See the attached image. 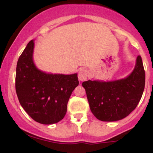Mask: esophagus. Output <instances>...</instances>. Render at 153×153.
<instances>
[{
  "label": "esophagus",
  "mask_w": 153,
  "mask_h": 153,
  "mask_svg": "<svg viewBox=\"0 0 153 153\" xmlns=\"http://www.w3.org/2000/svg\"><path fill=\"white\" fill-rule=\"evenodd\" d=\"M88 77V72L85 69H81L78 72V79L80 81H85Z\"/></svg>",
  "instance_id": "obj_1"
}]
</instances>
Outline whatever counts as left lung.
I'll list each match as a JSON object with an SVG mask.
<instances>
[{"label":"left lung","instance_id":"obj_1","mask_svg":"<svg viewBox=\"0 0 153 153\" xmlns=\"http://www.w3.org/2000/svg\"><path fill=\"white\" fill-rule=\"evenodd\" d=\"M145 84V70L139 55L134 71L127 78L107 82L88 80L82 85L93 114L103 122H114L125 118L135 109Z\"/></svg>","mask_w":153,"mask_h":153}]
</instances>
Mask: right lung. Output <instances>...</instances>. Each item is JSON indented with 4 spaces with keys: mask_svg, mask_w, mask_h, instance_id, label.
<instances>
[{
    "mask_svg": "<svg viewBox=\"0 0 153 153\" xmlns=\"http://www.w3.org/2000/svg\"><path fill=\"white\" fill-rule=\"evenodd\" d=\"M34 43H28L19 57L16 73V91L26 113L40 124L59 122L67 112L72 92L79 84L78 74H49L33 61Z\"/></svg>",
    "mask_w": 153,
    "mask_h": 153,
    "instance_id": "add662e5",
    "label": "right lung"
}]
</instances>
